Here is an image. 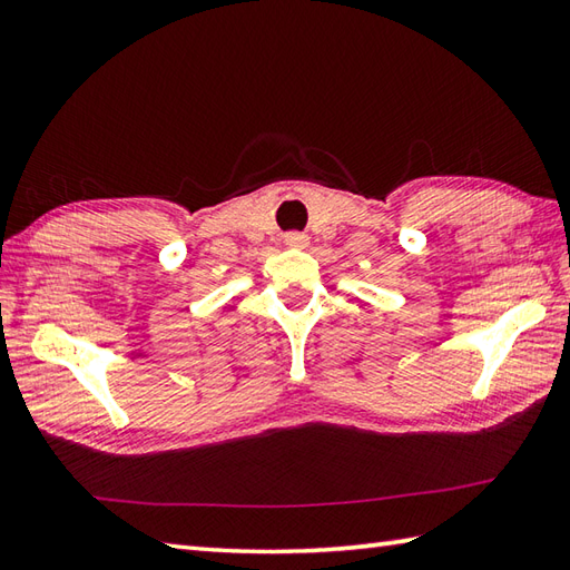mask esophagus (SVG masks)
I'll list each match as a JSON object with an SVG mask.
<instances>
[{"label": "esophagus", "instance_id": "obj_1", "mask_svg": "<svg viewBox=\"0 0 570 570\" xmlns=\"http://www.w3.org/2000/svg\"><path fill=\"white\" fill-rule=\"evenodd\" d=\"M284 242H286V247L304 249V247H308V235H304V233H286Z\"/></svg>", "mask_w": 570, "mask_h": 570}]
</instances>
